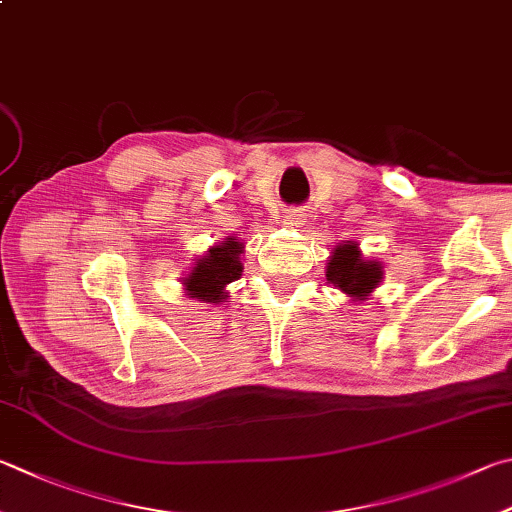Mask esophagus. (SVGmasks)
<instances>
[{
    "label": "esophagus",
    "mask_w": 512,
    "mask_h": 512,
    "mask_svg": "<svg viewBox=\"0 0 512 512\" xmlns=\"http://www.w3.org/2000/svg\"><path fill=\"white\" fill-rule=\"evenodd\" d=\"M302 221H304V215H302V210H286V215H284V226H300L302 224Z\"/></svg>",
    "instance_id": "esophagus-1"
}]
</instances>
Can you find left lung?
<instances>
[{
	"label": "left lung",
	"mask_w": 512,
	"mask_h": 512,
	"mask_svg": "<svg viewBox=\"0 0 512 512\" xmlns=\"http://www.w3.org/2000/svg\"><path fill=\"white\" fill-rule=\"evenodd\" d=\"M380 277H383L380 264L362 259L358 244H340L333 250L327 266V280L340 291L356 300H365L378 286Z\"/></svg>",
	"instance_id": "left-lung-1"
}]
</instances>
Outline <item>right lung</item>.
I'll return each instance as SVG.
<instances>
[{"instance_id":"obj_1","label":"right lung","mask_w":512,"mask_h":512,"mask_svg":"<svg viewBox=\"0 0 512 512\" xmlns=\"http://www.w3.org/2000/svg\"><path fill=\"white\" fill-rule=\"evenodd\" d=\"M244 253V244H239L232 237H228L224 244L210 248L203 255L197 266L192 268V273L185 277V291L190 297H197L201 302H221L226 300L224 288L239 280L241 268L239 255Z\"/></svg>"}]
</instances>
